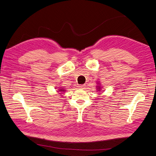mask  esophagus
<instances>
[{"instance_id":"esophagus-1","label":"esophagus","mask_w":156,"mask_h":156,"mask_svg":"<svg viewBox=\"0 0 156 156\" xmlns=\"http://www.w3.org/2000/svg\"><path fill=\"white\" fill-rule=\"evenodd\" d=\"M84 86H85V85H84V84L79 85V86H78V88H80V89H82V88H84Z\"/></svg>"}]
</instances>
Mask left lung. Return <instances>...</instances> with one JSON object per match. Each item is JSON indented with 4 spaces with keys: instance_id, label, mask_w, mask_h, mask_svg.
<instances>
[{
    "instance_id": "8db88e82",
    "label": "left lung",
    "mask_w": 156,
    "mask_h": 156,
    "mask_svg": "<svg viewBox=\"0 0 156 156\" xmlns=\"http://www.w3.org/2000/svg\"><path fill=\"white\" fill-rule=\"evenodd\" d=\"M98 86H96V90H98V91H100V90H101V89H102V87H101V86H100V83L99 82H98ZM101 92V91H100Z\"/></svg>"
}]
</instances>
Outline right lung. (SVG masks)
Instances as JSON below:
<instances>
[{"mask_svg":"<svg viewBox=\"0 0 156 156\" xmlns=\"http://www.w3.org/2000/svg\"><path fill=\"white\" fill-rule=\"evenodd\" d=\"M58 90H57V92H58V94H60L62 92H64L65 91H66V90H65L64 88H58Z\"/></svg>","mask_w":156,"mask_h":156,"instance_id":"1","label":"right lung"}]
</instances>
